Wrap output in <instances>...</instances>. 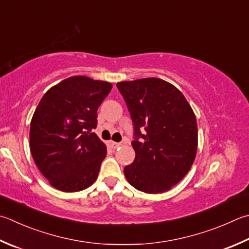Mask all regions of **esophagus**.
<instances>
[{
  "instance_id": "1",
  "label": "esophagus",
  "mask_w": 249,
  "mask_h": 249,
  "mask_svg": "<svg viewBox=\"0 0 249 249\" xmlns=\"http://www.w3.org/2000/svg\"><path fill=\"white\" fill-rule=\"evenodd\" d=\"M109 145H110V147H111V148L116 149V148H118V147H120V146H121V143L114 142V141H110V142H109Z\"/></svg>"
}]
</instances>
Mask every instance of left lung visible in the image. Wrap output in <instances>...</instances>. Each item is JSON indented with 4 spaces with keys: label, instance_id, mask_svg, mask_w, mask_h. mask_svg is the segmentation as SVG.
I'll return each mask as SVG.
<instances>
[{
    "label": "left lung",
    "instance_id": "left-lung-1",
    "mask_svg": "<svg viewBox=\"0 0 249 249\" xmlns=\"http://www.w3.org/2000/svg\"><path fill=\"white\" fill-rule=\"evenodd\" d=\"M117 88L134 126L135 159L124 169L126 180L144 193L167 192L194 162L197 152L194 111L184 95L161 79L123 81Z\"/></svg>",
    "mask_w": 249,
    "mask_h": 249
}]
</instances>
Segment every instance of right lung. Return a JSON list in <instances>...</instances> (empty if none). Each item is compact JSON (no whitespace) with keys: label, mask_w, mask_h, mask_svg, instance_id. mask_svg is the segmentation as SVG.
Masks as SVG:
<instances>
[{"label":"right lung","mask_w":249,"mask_h":249,"mask_svg":"<svg viewBox=\"0 0 249 249\" xmlns=\"http://www.w3.org/2000/svg\"><path fill=\"white\" fill-rule=\"evenodd\" d=\"M111 83L73 76L52 87L32 116L30 151L50 184L79 192L97 179L106 145L92 132Z\"/></svg>","instance_id":"1"}]
</instances>
